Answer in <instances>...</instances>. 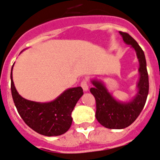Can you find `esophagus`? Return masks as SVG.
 <instances>
[{"instance_id": "obj_1", "label": "esophagus", "mask_w": 160, "mask_h": 160, "mask_svg": "<svg viewBox=\"0 0 160 160\" xmlns=\"http://www.w3.org/2000/svg\"><path fill=\"white\" fill-rule=\"evenodd\" d=\"M88 84H89V82H88L87 79H83L82 81L81 86L82 87L84 91H88V90H89V86H88Z\"/></svg>"}]
</instances>
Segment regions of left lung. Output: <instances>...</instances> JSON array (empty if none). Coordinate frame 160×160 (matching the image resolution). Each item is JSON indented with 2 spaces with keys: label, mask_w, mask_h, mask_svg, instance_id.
<instances>
[{
  "label": "left lung",
  "mask_w": 160,
  "mask_h": 160,
  "mask_svg": "<svg viewBox=\"0 0 160 160\" xmlns=\"http://www.w3.org/2000/svg\"><path fill=\"white\" fill-rule=\"evenodd\" d=\"M126 44L136 51L140 63V79L137 95L128 102H118L109 93L105 85L98 80H92L94 86L90 92L96 100V118L102 125L111 129L127 128L137 119L144 107L149 90L148 74L144 53L137 42L126 32H119Z\"/></svg>",
  "instance_id": "8db88e82"
}]
</instances>
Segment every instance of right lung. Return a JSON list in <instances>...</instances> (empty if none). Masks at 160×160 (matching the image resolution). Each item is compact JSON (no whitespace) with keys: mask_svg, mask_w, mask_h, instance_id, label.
<instances>
[{"mask_svg":"<svg viewBox=\"0 0 160 160\" xmlns=\"http://www.w3.org/2000/svg\"><path fill=\"white\" fill-rule=\"evenodd\" d=\"M13 67V66H12ZM11 70V91L19 114L28 127L47 137L64 134L72 124L71 112L83 94L82 88H70L51 102L40 103L22 98L16 90Z\"/></svg>","mask_w":160,"mask_h":160,"instance_id":"add662e5","label":"right lung"}]
</instances>
